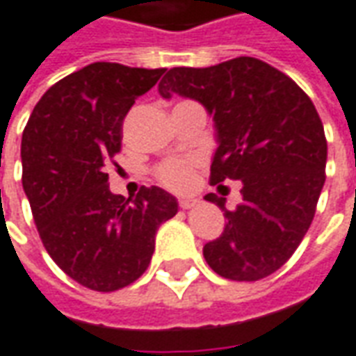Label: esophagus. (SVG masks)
<instances>
[{"instance_id": "34e87169", "label": "esophagus", "mask_w": 356, "mask_h": 356, "mask_svg": "<svg viewBox=\"0 0 356 356\" xmlns=\"http://www.w3.org/2000/svg\"><path fill=\"white\" fill-rule=\"evenodd\" d=\"M196 198H191V196H185V198H179V208H183V210H191L193 206H196Z\"/></svg>"}]
</instances>
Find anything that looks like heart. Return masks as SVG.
Here are the masks:
<instances>
[{
    "label": "heart",
    "instance_id": "1",
    "mask_svg": "<svg viewBox=\"0 0 356 356\" xmlns=\"http://www.w3.org/2000/svg\"><path fill=\"white\" fill-rule=\"evenodd\" d=\"M196 160H170L156 168V179L171 191H185L193 181Z\"/></svg>",
    "mask_w": 356,
    "mask_h": 356
}]
</instances>
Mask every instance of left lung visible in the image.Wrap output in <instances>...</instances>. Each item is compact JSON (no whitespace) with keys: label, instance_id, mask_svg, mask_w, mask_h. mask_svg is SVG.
Segmentation results:
<instances>
[{"label":"left lung","instance_id":"left-lung-1","mask_svg":"<svg viewBox=\"0 0 356 356\" xmlns=\"http://www.w3.org/2000/svg\"><path fill=\"white\" fill-rule=\"evenodd\" d=\"M158 90L165 100L179 94L200 102L213 118L210 183H243V202L233 212L223 196H204L227 218L220 237L204 245L208 266L233 282H258L280 270L307 235L325 181L327 143L312 100L256 57L173 67Z\"/></svg>","mask_w":356,"mask_h":356}]
</instances>
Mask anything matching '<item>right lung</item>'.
I'll return each mask as SVG.
<instances>
[{"label": "right lung", "mask_w": 356, "mask_h": 356, "mask_svg": "<svg viewBox=\"0 0 356 356\" xmlns=\"http://www.w3.org/2000/svg\"><path fill=\"white\" fill-rule=\"evenodd\" d=\"M165 69L90 63L49 88L24 127L22 188L40 238L63 272L92 291H118L150 264L156 231L175 196L140 186L109 191L104 163L121 150L123 119Z\"/></svg>", "instance_id": "right-lung-1"}]
</instances>
